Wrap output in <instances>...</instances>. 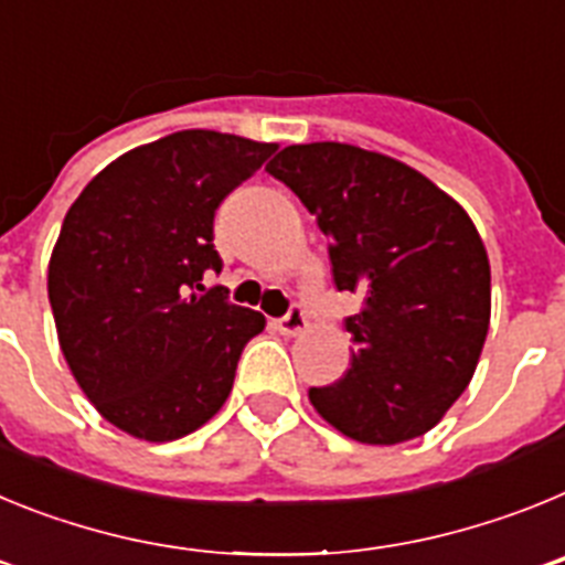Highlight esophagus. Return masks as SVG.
<instances>
[{
    "instance_id": "34e87169",
    "label": "esophagus",
    "mask_w": 565,
    "mask_h": 565,
    "mask_svg": "<svg viewBox=\"0 0 565 565\" xmlns=\"http://www.w3.org/2000/svg\"><path fill=\"white\" fill-rule=\"evenodd\" d=\"M277 328H279V333H282V337H299V333H302L308 328L306 311H302V308H299V306H294L291 311L286 313V317L279 319Z\"/></svg>"
}]
</instances>
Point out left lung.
Masks as SVG:
<instances>
[{"label":"left lung","instance_id":"left-lung-1","mask_svg":"<svg viewBox=\"0 0 565 565\" xmlns=\"http://www.w3.org/2000/svg\"><path fill=\"white\" fill-rule=\"evenodd\" d=\"M266 172L331 239L339 291L362 297L344 319L351 367L308 391L313 411L362 444L424 436L467 391L489 331V257L476 223L430 178L351 143H294Z\"/></svg>","mask_w":565,"mask_h":565}]
</instances>
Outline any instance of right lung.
Wrapping results in <instances>:
<instances>
[{
	"mask_svg": "<svg viewBox=\"0 0 565 565\" xmlns=\"http://www.w3.org/2000/svg\"><path fill=\"white\" fill-rule=\"evenodd\" d=\"M277 143L183 129L143 143L84 186L50 254L58 344L96 411L141 441H174L232 393L239 353L266 317L223 288L214 212Z\"/></svg>",
	"mask_w": 565,
	"mask_h": 565,
	"instance_id": "add662e5",
	"label": "right lung"
}]
</instances>
